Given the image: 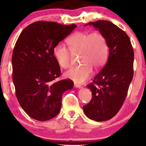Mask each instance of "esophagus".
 Wrapping results in <instances>:
<instances>
[{
    "instance_id": "1",
    "label": "esophagus",
    "mask_w": 146,
    "mask_h": 146,
    "mask_svg": "<svg viewBox=\"0 0 146 146\" xmlns=\"http://www.w3.org/2000/svg\"><path fill=\"white\" fill-rule=\"evenodd\" d=\"M74 87L78 88H82L80 85L78 84H76V83H74Z\"/></svg>"
}]
</instances>
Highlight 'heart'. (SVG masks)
<instances>
[{
	"instance_id": "obj_1",
	"label": "heart",
	"mask_w": 146,
	"mask_h": 146,
	"mask_svg": "<svg viewBox=\"0 0 146 146\" xmlns=\"http://www.w3.org/2000/svg\"><path fill=\"white\" fill-rule=\"evenodd\" d=\"M68 48L58 44L53 53L58 64L62 68L70 66L73 56L80 54L82 64L72 68L64 76L77 83H82L92 74V67L99 69L105 64L108 56V44L106 38L100 32L92 33L78 32L67 40Z\"/></svg>"
}]
</instances>
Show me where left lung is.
<instances>
[{
  "instance_id": "obj_1",
  "label": "left lung",
  "mask_w": 146,
  "mask_h": 146,
  "mask_svg": "<svg viewBox=\"0 0 146 146\" xmlns=\"http://www.w3.org/2000/svg\"><path fill=\"white\" fill-rule=\"evenodd\" d=\"M87 25L106 38L109 56L106 64L87 86L92 98L83 110L90 119L106 121L116 115L126 98L133 76L134 52L128 36L114 24L100 20Z\"/></svg>"
}]
</instances>
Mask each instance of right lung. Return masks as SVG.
Returning <instances> with one entry per match:
<instances>
[{"instance_id": "right-lung-1", "label": "right lung", "mask_w": 146, "mask_h": 146, "mask_svg": "<svg viewBox=\"0 0 146 146\" xmlns=\"http://www.w3.org/2000/svg\"><path fill=\"white\" fill-rule=\"evenodd\" d=\"M76 27L74 24L35 22L18 38L12 56L13 80L20 105L32 118L46 121L55 117L63 93L73 88L68 79L54 81L61 71L53 50Z\"/></svg>"}]
</instances>
